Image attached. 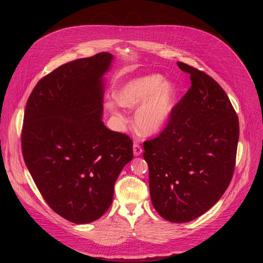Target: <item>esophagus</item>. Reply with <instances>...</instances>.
<instances>
[{
	"instance_id": "obj_1",
	"label": "esophagus",
	"mask_w": 263,
	"mask_h": 263,
	"mask_svg": "<svg viewBox=\"0 0 263 263\" xmlns=\"http://www.w3.org/2000/svg\"><path fill=\"white\" fill-rule=\"evenodd\" d=\"M133 153H134V156H139L142 153V147L140 146L139 143L134 142V144H133Z\"/></svg>"
}]
</instances>
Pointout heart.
<instances>
[{
    "label": "heart",
    "mask_w": 263,
    "mask_h": 263,
    "mask_svg": "<svg viewBox=\"0 0 263 263\" xmlns=\"http://www.w3.org/2000/svg\"><path fill=\"white\" fill-rule=\"evenodd\" d=\"M177 96V86L164 81L158 73L133 78L116 92L121 106L131 109L139 106L134 114V124L143 136H154L165 128L175 109ZM107 108L119 121L124 122V117L114 102H108Z\"/></svg>",
    "instance_id": "obj_1"
}]
</instances>
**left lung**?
<instances>
[{"instance_id":"left-lung-1","label":"left lung","mask_w":263,"mask_h":263,"mask_svg":"<svg viewBox=\"0 0 263 263\" xmlns=\"http://www.w3.org/2000/svg\"><path fill=\"white\" fill-rule=\"evenodd\" d=\"M192 86L175 106L163 131L143 143L149 195L172 222L191 221L209 210L233 177L239 124L224 90L207 73L183 62Z\"/></svg>"}]
</instances>
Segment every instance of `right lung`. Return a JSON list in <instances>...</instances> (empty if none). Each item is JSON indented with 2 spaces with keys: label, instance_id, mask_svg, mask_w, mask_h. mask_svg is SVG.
<instances>
[{
  "label": "right lung",
  "instance_id": "obj_1",
  "mask_svg": "<svg viewBox=\"0 0 263 263\" xmlns=\"http://www.w3.org/2000/svg\"><path fill=\"white\" fill-rule=\"evenodd\" d=\"M114 56L65 63L36 84L24 116L25 163L48 205L73 223L100 218L133 158V142L102 122L104 79Z\"/></svg>",
  "mask_w": 263,
  "mask_h": 263
}]
</instances>
